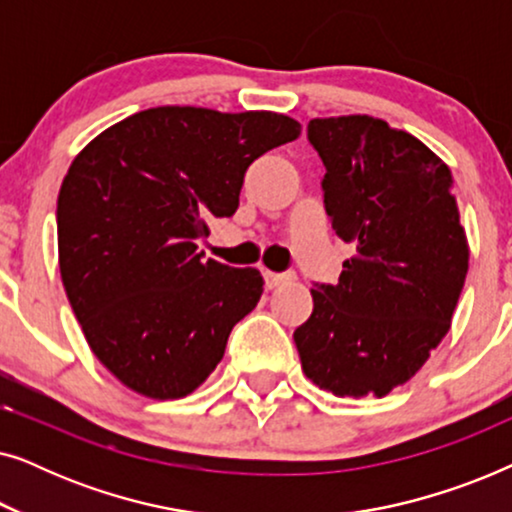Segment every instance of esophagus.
I'll use <instances>...</instances> for the list:
<instances>
[{"instance_id":"esophagus-1","label":"esophagus","mask_w":512,"mask_h":512,"mask_svg":"<svg viewBox=\"0 0 512 512\" xmlns=\"http://www.w3.org/2000/svg\"><path fill=\"white\" fill-rule=\"evenodd\" d=\"M263 277H265V286H268V289H277V286H282L291 279V275H286V272H270V270H265Z\"/></svg>"}]
</instances>
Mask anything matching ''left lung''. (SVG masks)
<instances>
[{"mask_svg":"<svg viewBox=\"0 0 512 512\" xmlns=\"http://www.w3.org/2000/svg\"><path fill=\"white\" fill-rule=\"evenodd\" d=\"M324 207L356 249L338 284H314L296 340L303 373L335 396H387L452 324L468 242L452 172L429 146L373 116L312 118Z\"/></svg>","mask_w":512,"mask_h":512,"instance_id":"1","label":"left lung"}]
</instances>
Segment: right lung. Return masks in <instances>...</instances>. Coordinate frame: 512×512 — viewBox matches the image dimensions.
<instances>
[{"label": "right lung", "instance_id": "1", "mask_svg": "<svg viewBox=\"0 0 512 512\" xmlns=\"http://www.w3.org/2000/svg\"><path fill=\"white\" fill-rule=\"evenodd\" d=\"M275 111L156 107L100 132L58 195V256L69 305L104 368L137 394L188 396L263 293L256 268L202 258L207 219L233 216L244 172L293 142Z\"/></svg>", "mask_w": 512, "mask_h": 512}]
</instances>
